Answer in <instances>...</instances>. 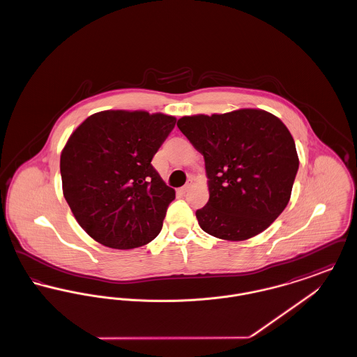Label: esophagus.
Segmentation results:
<instances>
[{
  "instance_id": "34e87169",
  "label": "esophagus",
  "mask_w": 357,
  "mask_h": 357,
  "mask_svg": "<svg viewBox=\"0 0 357 357\" xmlns=\"http://www.w3.org/2000/svg\"><path fill=\"white\" fill-rule=\"evenodd\" d=\"M192 186V179H187L186 185L183 187H181V194H185V192H187L188 190H190V187Z\"/></svg>"
}]
</instances>
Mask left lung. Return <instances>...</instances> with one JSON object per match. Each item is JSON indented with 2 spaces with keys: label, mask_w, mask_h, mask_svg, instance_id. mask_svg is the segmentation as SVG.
<instances>
[{
  "label": "left lung",
  "mask_w": 357,
  "mask_h": 357,
  "mask_svg": "<svg viewBox=\"0 0 357 357\" xmlns=\"http://www.w3.org/2000/svg\"><path fill=\"white\" fill-rule=\"evenodd\" d=\"M176 126L204 155L210 198L195 213L202 230L225 241L266 230L289 204L300 163L287 126L257 108L183 116Z\"/></svg>",
  "instance_id": "obj_1"
}]
</instances>
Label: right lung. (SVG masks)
I'll return each instance as SVG.
<instances>
[{
    "label": "right lung",
    "instance_id": "1",
    "mask_svg": "<svg viewBox=\"0 0 357 357\" xmlns=\"http://www.w3.org/2000/svg\"><path fill=\"white\" fill-rule=\"evenodd\" d=\"M175 123L160 112L108 109L70 134L60 156L63 194L89 237L134 249L160 233L175 190L151 160Z\"/></svg>",
    "mask_w": 357,
    "mask_h": 357
}]
</instances>
